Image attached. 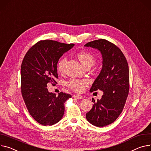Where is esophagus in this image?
<instances>
[{
	"instance_id": "obj_1",
	"label": "esophagus",
	"mask_w": 151,
	"mask_h": 151,
	"mask_svg": "<svg viewBox=\"0 0 151 151\" xmlns=\"http://www.w3.org/2000/svg\"><path fill=\"white\" fill-rule=\"evenodd\" d=\"M73 97L74 99H83V97L82 96H74Z\"/></svg>"
}]
</instances>
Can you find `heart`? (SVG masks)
Instances as JSON below:
<instances>
[{"label":"heart","instance_id":"heart-1","mask_svg":"<svg viewBox=\"0 0 151 151\" xmlns=\"http://www.w3.org/2000/svg\"><path fill=\"white\" fill-rule=\"evenodd\" d=\"M77 57L83 65V66L86 68L87 67H91L96 62L95 57L89 52L85 51H82L77 52ZM67 61L66 57H62L60 59L57 63V71L59 73H63L66 63ZM69 87L74 91L76 92H81L83 91L85 86L88 85L87 81L86 80H73L69 82L68 83Z\"/></svg>","mask_w":151,"mask_h":151}]
</instances>
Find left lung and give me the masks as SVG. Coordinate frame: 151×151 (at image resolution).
I'll use <instances>...</instances> for the list:
<instances>
[{
    "instance_id": "obj_1",
    "label": "left lung",
    "mask_w": 151,
    "mask_h": 151,
    "mask_svg": "<svg viewBox=\"0 0 151 151\" xmlns=\"http://www.w3.org/2000/svg\"><path fill=\"white\" fill-rule=\"evenodd\" d=\"M85 46L98 50L102 55V68L90 92L99 89L103 94L97 102L92 99L94 105L86 114L91 124L101 127L113 123L123 111L129 93V67L122 51L108 40H94Z\"/></svg>"
}]
</instances>
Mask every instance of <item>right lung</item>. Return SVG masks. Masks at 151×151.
<instances>
[{"mask_svg": "<svg viewBox=\"0 0 151 151\" xmlns=\"http://www.w3.org/2000/svg\"><path fill=\"white\" fill-rule=\"evenodd\" d=\"M74 44L41 40L28 51L21 65V92L30 115L40 124L51 126L59 122L65 112V102L71 97L61 92L56 96L47 85L58 78L57 65Z\"/></svg>", "mask_w": 151, "mask_h": 151, "instance_id": "right-lung-1", "label": "right lung"}]
</instances>
